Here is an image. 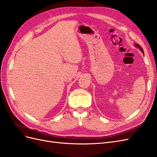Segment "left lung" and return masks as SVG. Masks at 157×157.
<instances>
[{
	"label": "left lung",
	"instance_id": "obj_1",
	"mask_svg": "<svg viewBox=\"0 0 157 157\" xmlns=\"http://www.w3.org/2000/svg\"><path fill=\"white\" fill-rule=\"evenodd\" d=\"M136 44L135 46H136V47H138V48L140 49V50H141L142 52H143V54H144V50H143V48H141V46H140V45L138 44Z\"/></svg>",
	"mask_w": 157,
	"mask_h": 157
}]
</instances>
